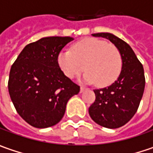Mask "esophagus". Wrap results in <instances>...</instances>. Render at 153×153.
I'll return each mask as SVG.
<instances>
[{
    "label": "esophagus",
    "instance_id": "34e87169",
    "mask_svg": "<svg viewBox=\"0 0 153 153\" xmlns=\"http://www.w3.org/2000/svg\"><path fill=\"white\" fill-rule=\"evenodd\" d=\"M85 90H86V88H84V87L81 86V88H80V92H83Z\"/></svg>",
    "mask_w": 153,
    "mask_h": 153
}]
</instances>
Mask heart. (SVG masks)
Here are the masks:
<instances>
[{
  "label": "heart",
  "instance_id": "1",
  "mask_svg": "<svg viewBox=\"0 0 153 153\" xmlns=\"http://www.w3.org/2000/svg\"><path fill=\"white\" fill-rule=\"evenodd\" d=\"M57 62L68 78H74L85 69L84 81L105 87L114 82L122 70V57L117 48L103 40L83 39L71 50L61 51Z\"/></svg>",
  "mask_w": 153,
  "mask_h": 153
}]
</instances>
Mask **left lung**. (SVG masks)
I'll return each mask as SVG.
<instances>
[{"mask_svg":"<svg viewBox=\"0 0 153 153\" xmlns=\"http://www.w3.org/2000/svg\"><path fill=\"white\" fill-rule=\"evenodd\" d=\"M92 36L108 39L117 48L122 57V71L111 85L94 90L96 100L89 108V114L99 126L119 128L128 123L138 109L146 85L144 68L130 45L122 39L111 33Z\"/></svg>","mask_w":153,"mask_h":153,"instance_id":"8db88e82","label":"left lung"}]
</instances>
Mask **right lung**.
<instances>
[{"instance_id": "1", "label": "right lung", "mask_w": 153, "mask_h": 153, "mask_svg": "<svg viewBox=\"0 0 153 153\" xmlns=\"http://www.w3.org/2000/svg\"><path fill=\"white\" fill-rule=\"evenodd\" d=\"M73 40L50 36L31 42L10 69V98L18 114L30 126L47 128L56 125L69 99L80 91V86L63 74L57 62L61 50Z\"/></svg>"}]
</instances>
